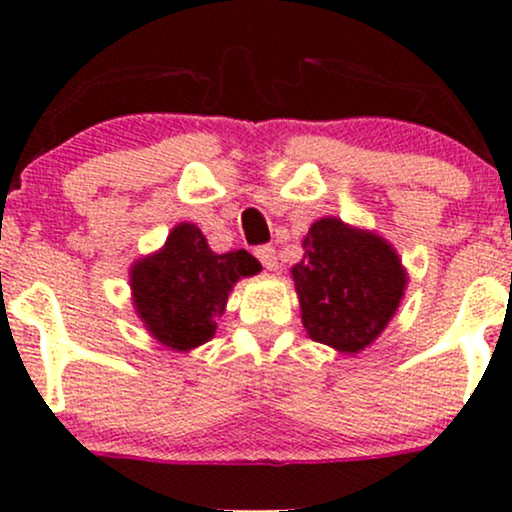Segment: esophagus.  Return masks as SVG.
I'll return each instance as SVG.
<instances>
[{
	"label": "esophagus",
	"instance_id": "esophagus-1",
	"mask_svg": "<svg viewBox=\"0 0 512 512\" xmlns=\"http://www.w3.org/2000/svg\"><path fill=\"white\" fill-rule=\"evenodd\" d=\"M257 260L262 262L264 269H269V272H276L279 269V257H276V250L272 245H262V248H257Z\"/></svg>",
	"mask_w": 512,
	"mask_h": 512
}]
</instances>
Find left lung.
<instances>
[{
	"label": "left lung",
	"mask_w": 512,
	"mask_h": 512,
	"mask_svg": "<svg viewBox=\"0 0 512 512\" xmlns=\"http://www.w3.org/2000/svg\"><path fill=\"white\" fill-rule=\"evenodd\" d=\"M303 250L291 276L305 332L342 354H358L397 313L407 269L385 238L337 216L315 221Z\"/></svg>",
	"instance_id": "1"
}]
</instances>
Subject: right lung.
<instances>
[{
    "label": "right lung",
    "mask_w": 512,
    "mask_h": 512,
    "mask_svg": "<svg viewBox=\"0 0 512 512\" xmlns=\"http://www.w3.org/2000/svg\"><path fill=\"white\" fill-rule=\"evenodd\" d=\"M260 269L248 250L216 255L195 223H178L161 250L132 264L134 310L156 342L197 349L214 337L236 281Z\"/></svg>",
    "instance_id": "add662e5"
}]
</instances>
